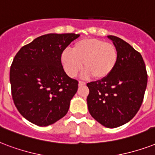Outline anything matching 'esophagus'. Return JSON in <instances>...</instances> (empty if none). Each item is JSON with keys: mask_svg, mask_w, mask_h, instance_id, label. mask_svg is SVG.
<instances>
[{"mask_svg": "<svg viewBox=\"0 0 155 155\" xmlns=\"http://www.w3.org/2000/svg\"><path fill=\"white\" fill-rule=\"evenodd\" d=\"M85 84H86V82L83 81H79V82H78L79 86H83V85H85Z\"/></svg>", "mask_w": 155, "mask_h": 155, "instance_id": "obj_1", "label": "esophagus"}]
</instances>
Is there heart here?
<instances>
[{
    "instance_id": "obj_1",
    "label": "heart",
    "mask_w": 155,
    "mask_h": 155,
    "mask_svg": "<svg viewBox=\"0 0 155 155\" xmlns=\"http://www.w3.org/2000/svg\"><path fill=\"white\" fill-rule=\"evenodd\" d=\"M117 61L118 51L113 44L92 38L75 43L72 51L65 49L61 57L62 66L69 77H76L84 66L83 76L92 75L96 79L108 76Z\"/></svg>"
}]
</instances>
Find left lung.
<instances>
[{
  "instance_id": "8db88e82",
  "label": "left lung",
  "mask_w": 155,
  "mask_h": 155,
  "mask_svg": "<svg viewBox=\"0 0 155 155\" xmlns=\"http://www.w3.org/2000/svg\"><path fill=\"white\" fill-rule=\"evenodd\" d=\"M118 61L108 76L87 83L89 112L107 128L121 126L134 118L143 102L147 72L142 56L120 38L108 35Z\"/></svg>"
}]
</instances>
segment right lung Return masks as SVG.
<instances>
[{
    "label": "right lung",
    "mask_w": 155,
    "mask_h": 155,
    "mask_svg": "<svg viewBox=\"0 0 155 155\" xmlns=\"http://www.w3.org/2000/svg\"><path fill=\"white\" fill-rule=\"evenodd\" d=\"M80 35L48 34L21 48L9 72L12 98L24 118L48 126L64 117L76 94L78 81L69 78L61 54Z\"/></svg>",
    "instance_id": "obj_1"
}]
</instances>
